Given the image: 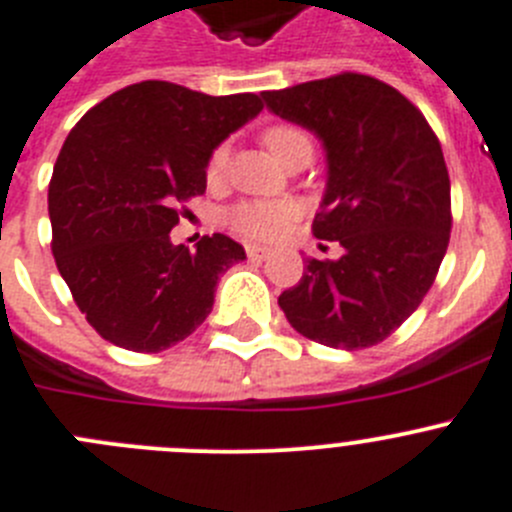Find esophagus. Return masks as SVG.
Returning a JSON list of instances; mask_svg holds the SVG:
<instances>
[{"label": "esophagus", "mask_w": 512, "mask_h": 512, "mask_svg": "<svg viewBox=\"0 0 512 512\" xmlns=\"http://www.w3.org/2000/svg\"><path fill=\"white\" fill-rule=\"evenodd\" d=\"M245 250H247V257H250V260H255V262H262V260H267V257L273 255V252L267 250V247H262V245H247Z\"/></svg>", "instance_id": "1"}]
</instances>
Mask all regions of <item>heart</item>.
I'll list each match as a JSON object with an SVG mask.
<instances>
[{
	"label": "heart",
	"mask_w": 512,
	"mask_h": 512,
	"mask_svg": "<svg viewBox=\"0 0 512 512\" xmlns=\"http://www.w3.org/2000/svg\"><path fill=\"white\" fill-rule=\"evenodd\" d=\"M262 142L283 165L296 163L298 158H311L313 142L308 132L296 124H273L262 132ZM227 170V147L219 145L206 163V178L209 183L222 181ZM290 211L288 204H270V201H245L229 211V224L234 232L250 239H275L288 227Z\"/></svg>",
	"instance_id": "b5f03b06"
}]
</instances>
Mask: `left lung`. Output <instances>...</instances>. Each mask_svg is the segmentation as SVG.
<instances>
[{
	"label": "left lung",
	"mask_w": 512,
	"mask_h": 512,
	"mask_svg": "<svg viewBox=\"0 0 512 512\" xmlns=\"http://www.w3.org/2000/svg\"><path fill=\"white\" fill-rule=\"evenodd\" d=\"M267 109L324 142L329 181L313 234L339 260L306 257L278 298L306 339L365 349L388 339L434 285L449 247L451 186L439 137L398 89L365 73L262 91Z\"/></svg>",
	"instance_id": "obj_1"
}]
</instances>
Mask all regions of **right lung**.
Here are the masks:
<instances>
[{"label": "right lung", "instance_id": "right-lung-1", "mask_svg": "<svg viewBox=\"0 0 512 512\" xmlns=\"http://www.w3.org/2000/svg\"><path fill=\"white\" fill-rule=\"evenodd\" d=\"M262 112L257 94L209 96L168 81L114 91L71 130L48 186L53 257L73 301L107 342L163 352L199 329L219 275L245 247L211 234L170 242L206 163Z\"/></svg>", "mask_w": 512, "mask_h": 512}]
</instances>
